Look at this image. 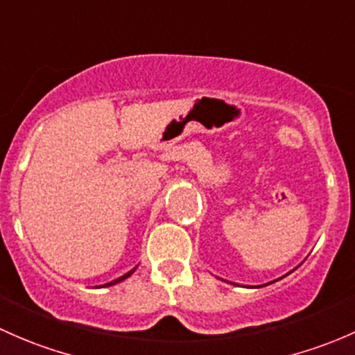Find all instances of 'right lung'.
Masks as SVG:
<instances>
[{
  "label": "right lung",
  "mask_w": 355,
  "mask_h": 355,
  "mask_svg": "<svg viewBox=\"0 0 355 355\" xmlns=\"http://www.w3.org/2000/svg\"><path fill=\"white\" fill-rule=\"evenodd\" d=\"M137 268H138V266H135L133 270H130V272H128V273H124L123 277H119V279L112 280V282H109V284H104V286H102V287H109V286H114V284H119V282H123L124 279H128V277H130V275H133V272H135V270H137Z\"/></svg>",
  "instance_id": "add662e5"
}]
</instances>
